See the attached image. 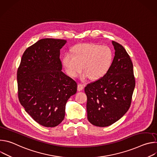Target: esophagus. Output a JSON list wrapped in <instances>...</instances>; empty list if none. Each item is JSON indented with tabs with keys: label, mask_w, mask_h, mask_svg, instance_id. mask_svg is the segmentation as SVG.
Here are the masks:
<instances>
[{
	"label": "esophagus",
	"mask_w": 157,
	"mask_h": 157,
	"mask_svg": "<svg viewBox=\"0 0 157 157\" xmlns=\"http://www.w3.org/2000/svg\"><path fill=\"white\" fill-rule=\"evenodd\" d=\"M83 89H84V85L81 84H78V91H82Z\"/></svg>",
	"instance_id": "obj_1"
}]
</instances>
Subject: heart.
Returning <instances> with one entry per match:
<instances>
[{"mask_svg":"<svg viewBox=\"0 0 157 157\" xmlns=\"http://www.w3.org/2000/svg\"><path fill=\"white\" fill-rule=\"evenodd\" d=\"M72 53H66L62 63L68 75L76 77L82 66V80L89 77L91 80L101 79L109 71L114 59L112 50L107 46L94 43L80 44L72 49Z\"/></svg>","mask_w":157,"mask_h":157,"instance_id":"b5f03b06","label":"heart"}]
</instances>
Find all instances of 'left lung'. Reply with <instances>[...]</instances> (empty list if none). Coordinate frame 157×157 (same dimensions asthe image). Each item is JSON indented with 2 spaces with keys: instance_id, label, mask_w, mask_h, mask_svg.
<instances>
[{
  "instance_id": "1",
  "label": "left lung",
  "mask_w": 157,
  "mask_h": 157,
  "mask_svg": "<svg viewBox=\"0 0 157 157\" xmlns=\"http://www.w3.org/2000/svg\"><path fill=\"white\" fill-rule=\"evenodd\" d=\"M112 43L115 56L109 71L84 88L87 119L101 127L112 125L124 116L130 106L136 86L129 55L121 44L114 41Z\"/></svg>"
}]
</instances>
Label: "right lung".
<instances>
[{
  "instance_id": "1",
  "label": "right lung",
  "mask_w": 157,
  "mask_h": 157,
  "mask_svg": "<svg viewBox=\"0 0 157 157\" xmlns=\"http://www.w3.org/2000/svg\"><path fill=\"white\" fill-rule=\"evenodd\" d=\"M66 40L44 38L25 51L17 71L18 95L25 110L39 124L58 125L77 83L64 74L59 59Z\"/></svg>"
}]
</instances>
